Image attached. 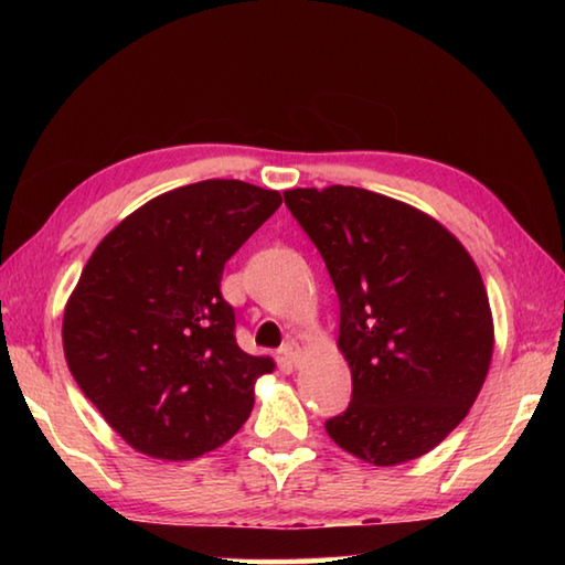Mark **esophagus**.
<instances>
[{"label": "esophagus", "mask_w": 565, "mask_h": 565, "mask_svg": "<svg viewBox=\"0 0 565 565\" xmlns=\"http://www.w3.org/2000/svg\"><path fill=\"white\" fill-rule=\"evenodd\" d=\"M281 353H284V359L289 361V363H296L301 359V347H299V341H286L284 347H281Z\"/></svg>", "instance_id": "obj_1"}]
</instances>
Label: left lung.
<instances>
[{
    "label": "left lung",
    "instance_id": "1",
    "mask_svg": "<svg viewBox=\"0 0 565 565\" xmlns=\"http://www.w3.org/2000/svg\"><path fill=\"white\" fill-rule=\"evenodd\" d=\"M284 202L339 294L351 404L327 420L343 451L398 466L466 418L493 356V317L463 244L416 206L359 186L289 189Z\"/></svg>",
    "mask_w": 565,
    "mask_h": 565
}]
</instances>
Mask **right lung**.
Masks as SVG:
<instances>
[{"label": "right lung", "instance_id": "add662e5", "mask_svg": "<svg viewBox=\"0 0 565 565\" xmlns=\"http://www.w3.org/2000/svg\"><path fill=\"white\" fill-rule=\"evenodd\" d=\"M281 194L209 179L159 194L102 238L64 306L66 366L134 451L191 461L226 444L274 359L234 339L224 264Z\"/></svg>", "mask_w": 565, "mask_h": 565}]
</instances>
